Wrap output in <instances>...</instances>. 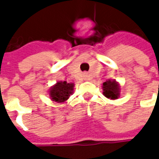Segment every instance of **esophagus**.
Wrapping results in <instances>:
<instances>
[{"label": "esophagus", "mask_w": 159, "mask_h": 159, "mask_svg": "<svg viewBox=\"0 0 159 159\" xmlns=\"http://www.w3.org/2000/svg\"><path fill=\"white\" fill-rule=\"evenodd\" d=\"M84 80H86V81H88V80H90V75L87 74V73H84Z\"/></svg>", "instance_id": "obj_1"}]
</instances>
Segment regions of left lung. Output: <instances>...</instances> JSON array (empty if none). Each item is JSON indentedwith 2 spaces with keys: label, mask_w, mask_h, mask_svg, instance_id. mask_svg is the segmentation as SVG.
<instances>
[{
  "label": "left lung",
  "mask_w": 159,
  "mask_h": 159,
  "mask_svg": "<svg viewBox=\"0 0 159 159\" xmlns=\"http://www.w3.org/2000/svg\"><path fill=\"white\" fill-rule=\"evenodd\" d=\"M103 94L109 99H117L120 96V86L116 80H107L103 83Z\"/></svg>",
  "instance_id": "obj_1"
}]
</instances>
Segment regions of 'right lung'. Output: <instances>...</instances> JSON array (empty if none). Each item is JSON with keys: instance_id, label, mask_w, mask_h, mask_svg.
I'll use <instances>...</instances> for the list:
<instances>
[{"instance_id": "right-lung-1", "label": "right lung", "mask_w": 159, "mask_h": 159, "mask_svg": "<svg viewBox=\"0 0 159 159\" xmlns=\"http://www.w3.org/2000/svg\"><path fill=\"white\" fill-rule=\"evenodd\" d=\"M75 84L72 83H67L66 81H59L49 89L48 94L52 101L56 103H64L69 99L70 95L74 91Z\"/></svg>"}]
</instances>
